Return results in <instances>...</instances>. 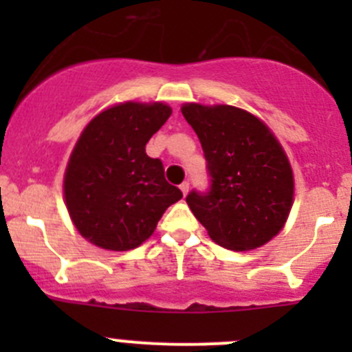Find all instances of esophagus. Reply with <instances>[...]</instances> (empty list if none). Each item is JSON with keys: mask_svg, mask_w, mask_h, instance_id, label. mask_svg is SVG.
<instances>
[{"mask_svg": "<svg viewBox=\"0 0 352 352\" xmlns=\"http://www.w3.org/2000/svg\"><path fill=\"white\" fill-rule=\"evenodd\" d=\"M189 187H190L189 180H186V182L180 184V190H182V192H184V196H187V192H189Z\"/></svg>", "mask_w": 352, "mask_h": 352, "instance_id": "obj_1", "label": "esophagus"}]
</instances>
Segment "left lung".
Instances as JSON below:
<instances>
[{
    "label": "left lung",
    "instance_id": "left-lung-1",
    "mask_svg": "<svg viewBox=\"0 0 352 352\" xmlns=\"http://www.w3.org/2000/svg\"><path fill=\"white\" fill-rule=\"evenodd\" d=\"M206 158L209 189L190 190V211L209 236L230 250L267 243L293 204V172L269 127L232 105L182 107Z\"/></svg>",
    "mask_w": 352,
    "mask_h": 352
}]
</instances>
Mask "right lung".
Listing matches in <instances>:
<instances>
[{
    "label": "right lung",
    "mask_w": 352,
    "mask_h": 352,
    "mask_svg": "<svg viewBox=\"0 0 352 352\" xmlns=\"http://www.w3.org/2000/svg\"><path fill=\"white\" fill-rule=\"evenodd\" d=\"M165 104L116 105L81 133L65 175L67 211L78 232L107 250H131L151 236L165 209L182 199L146 143L166 122Z\"/></svg>",
    "instance_id": "add662e5"
}]
</instances>
